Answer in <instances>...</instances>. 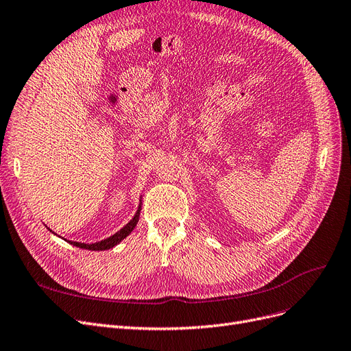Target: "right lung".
Returning a JSON list of instances; mask_svg holds the SVG:
<instances>
[{
  "instance_id": "right-lung-1",
  "label": "right lung",
  "mask_w": 351,
  "mask_h": 351,
  "mask_svg": "<svg viewBox=\"0 0 351 351\" xmlns=\"http://www.w3.org/2000/svg\"><path fill=\"white\" fill-rule=\"evenodd\" d=\"M141 205V204H140ZM138 205V210H137V213L134 214V217L130 219V221L120 230V231H117L114 236H111V237H108V239H106V240H101V241H98V243H93V244H85V243H77V241H69V240H66L68 243H71L72 245H76V247H80V249H86V250H108V249H111V247H114V245H117L119 244L121 240H124L130 232H132L133 230H134V227H136V224L138 223V217H140V211H141V206Z\"/></svg>"
}]
</instances>
